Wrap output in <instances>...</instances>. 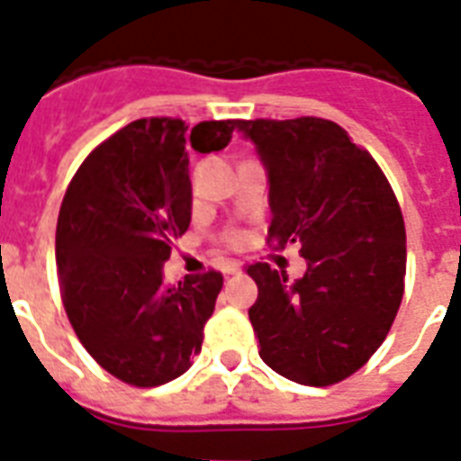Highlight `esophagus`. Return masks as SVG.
Wrapping results in <instances>:
<instances>
[{
	"label": "esophagus",
	"instance_id": "obj_1",
	"mask_svg": "<svg viewBox=\"0 0 461 461\" xmlns=\"http://www.w3.org/2000/svg\"><path fill=\"white\" fill-rule=\"evenodd\" d=\"M242 271V267L238 262H228L226 267H223V274H226V276H233V274H240Z\"/></svg>",
	"mask_w": 461,
	"mask_h": 461
}]
</instances>
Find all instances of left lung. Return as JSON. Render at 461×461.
Returning <instances> with one entry per match:
<instances>
[{
  "label": "left lung",
  "mask_w": 461,
  "mask_h": 461,
  "mask_svg": "<svg viewBox=\"0 0 461 461\" xmlns=\"http://www.w3.org/2000/svg\"><path fill=\"white\" fill-rule=\"evenodd\" d=\"M269 182V242L298 245L308 269L248 267L259 294L249 322L259 356L298 384L327 387L353 375L397 317L406 274L402 209L373 156L320 117L240 120ZM192 149L202 137L192 130Z\"/></svg>",
  "instance_id": "8db88e82"
}]
</instances>
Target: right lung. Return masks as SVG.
<instances>
[{
	"label": "right lung",
	"mask_w": 461,
	"mask_h": 461,
	"mask_svg": "<svg viewBox=\"0 0 461 461\" xmlns=\"http://www.w3.org/2000/svg\"><path fill=\"white\" fill-rule=\"evenodd\" d=\"M240 120L199 122L202 151L230 144ZM185 122L144 117L103 141L74 175L57 219V271L78 341L134 387L180 377L202 351L219 271L163 281L170 240L192 219Z\"/></svg>",
	"instance_id": "obj_1"
}]
</instances>
